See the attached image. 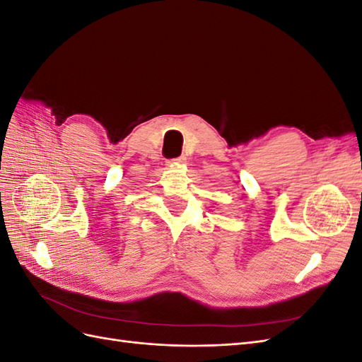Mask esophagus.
<instances>
[{
    "label": "esophagus",
    "mask_w": 362,
    "mask_h": 362,
    "mask_svg": "<svg viewBox=\"0 0 362 362\" xmlns=\"http://www.w3.org/2000/svg\"><path fill=\"white\" fill-rule=\"evenodd\" d=\"M185 160H187V158H185L184 156H181V157H178V158L168 160V163H169V164H182V163H185Z\"/></svg>",
    "instance_id": "1"
}]
</instances>
